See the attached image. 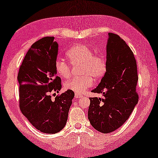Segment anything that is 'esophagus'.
<instances>
[{
    "mask_svg": "<svg viewBox=\"0 0 158 158\" xmlns=\"http://www.w3.org/2000/svg\"><path fill=\"white\" fill-rule=\"evenodd\" d=\"M82 96H82V95L80 94H76V93H75V98H81Z\"/></svg>",
    "mask_w": 158,
    "mask_h": 158,
    "instance_id": "obj_1",
    "label": "esophagus"
}]
</instances>
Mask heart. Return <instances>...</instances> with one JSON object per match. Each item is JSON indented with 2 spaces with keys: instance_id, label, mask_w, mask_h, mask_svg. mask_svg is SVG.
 I'll return each instance as SVG.
<instances>
[{
  "instance_id": "heart-1",
  "label": "heart",
  "mask_w": 158,
  "mask_h": 158,
  "mask_svg": "<svg viewBox=\"0 0 158 158\" xmlns=\"http://www.w3.org/2000/svg\"><path fill=\"white\" fill-rule=\"evenodd\" d=\"M66 57L72 65L81 67V77H73L67 81L64 84L67 90H72L76 94H83L94 84V79L102 76L106 70V62L103 57L94 55V52L84 44L73 46L66 52ZM55 70L57 74L63 78L70 75V66L68 62L58 60L55 62Z\"/></svg>"
}]
</instances>
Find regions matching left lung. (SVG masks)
<instances>
[{
  "mask_svg": "<svg viewBox=\"0 0 158 158\" xmlns=\"http://www.w3.org/2000/svg\"><path fill=\"white\" fill-rule=\"evenodd\" d=\"M106 73L92 90L103 98H90L88 116L97 131L106 134L115 131L128 119L137 104V62L127 43L117 34L109 33Z\"/></svg>",
  "mask_w": 158,
  "mask_h": 158,
  "instance_id": "1",
  "label": "left lung"
}]
</instances>
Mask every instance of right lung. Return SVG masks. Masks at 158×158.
I'll return each instance as SVG.
<instances>
[{
	"label": "right lung",
	"instance_id": "add662e5",
	"mask_svg": "<svg viewBox=\"0 0 158 158\" xmlns=\"http://www.w3.org/2000/svg\"><path fill=\"white\" fill-rule=\"evenodd\" d=\"M53 36L36 41L27 52L19 68V106L29 122L39 131L55 134L65 126L74 92L68 90L52 99L51 92L61 89L56 75L58 44Z\"/></svg>",
	"mask_w": 158,
	"mask_h": 158
}]
</instances>
